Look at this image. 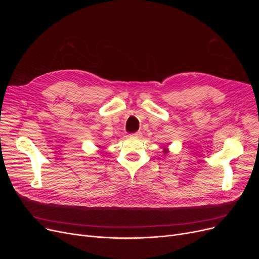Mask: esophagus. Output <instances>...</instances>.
<instances>
[{
	"label": "esophagus",
	"mask_w": 259,
	"mask_h": 259,
	"mask_svg": "<svg viewBox=\"0 0 259 259\" xmlns=\"http://www.w3.org/2000/svg\"><path fill=\"white\" fill-rule=\"evenodd\" d=\"M132 137H133V138H137V139H141V138H142V132H141V131L135 132V133L132 134Z\"/></svg>",
	"instance_id": "1"
}]
</instances>
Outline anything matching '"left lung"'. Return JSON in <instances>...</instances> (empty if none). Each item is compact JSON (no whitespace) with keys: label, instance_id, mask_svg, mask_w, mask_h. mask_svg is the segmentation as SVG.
Returning <instances> with one entry per match:
<instances>
[{"label":"left lung","instance_id":"1","mask_svg":"<svg viewBox=\"0 0 259 259\" xmlns=\"http://www.w3.org/2000/svg\"><path fill=\"white\" fill-rule=\"evenodd\" d=\"M164 152H165V153H168V149H165Z\"/></svg>","mask_w":259,"mask_h":259}]
</instances>
